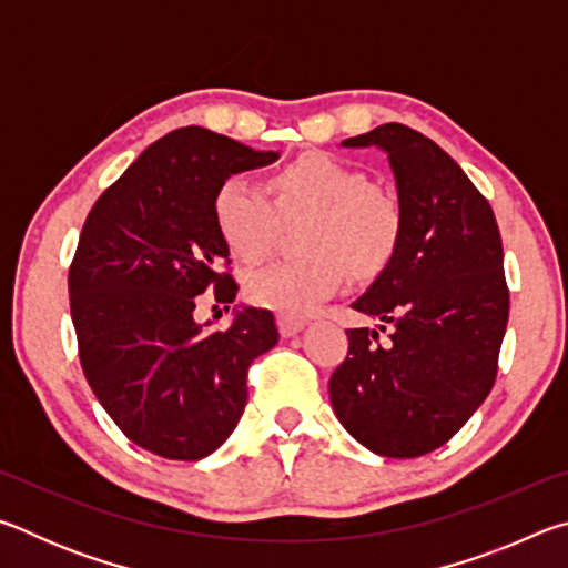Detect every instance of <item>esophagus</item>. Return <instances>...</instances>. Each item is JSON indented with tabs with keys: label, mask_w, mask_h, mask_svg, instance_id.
<instances>
[{
	"label": "esophagus",
	"mask_w": 568,
	"mask_h": 568,
	"mask_svg": "<svg viewBox=\"0 0 568 568\" xmlns=\"http://www.w3.org/2000/svg\"><path fill=\"white\" fill-rule=\"evenodd\" d=\"M303 318H293V315H277V331H281L283 338H291V335H297L305 328Z\"/></svg>",
	"instance_id": "esophagus-1"
}]
</instances>
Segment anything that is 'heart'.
Listing matches in <instances>:
<instances>
[{
  "instance_id": "obj_1",
  "label": "heart",
  "mask_w": 568,
  "mask_h": 568,
  "mask_svg": "<svg viewBox=\"0 0 568 568\" xmlns=\"http://www.w3.org/2000/svg\"><path fill=\"white\" fill-rule=\"evenodd\" d=\"M273 200L245 178H227L213 200L215 225L243 263H261L275 245L281 220L301 223L303 257L247 275L255 305L285 315H307L348 281H373L396 261L403 243V210L386 187L363 170L323 152L287 162L267 180Z\"/></svg>"
}]
</instances>
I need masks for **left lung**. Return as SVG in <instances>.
I'll return each instance as SVG.
<instances>
[{"mask_svg":"<svg viewBox=\"0 0 568 568\" xmlns=\"http://www.w3.org/2000/svg\"><path fill=\"white\" fill-rule=\"evenodd\" d=\"M343 145L388 155L403 243L353 303L378 325L345 331L331 403L373 454L416 458L454 438L494 388L508 323L501 233L488 200L426 134L388 122Z\"/></svg>","mask_w":568,"mask_h":568,"instance_id":"obj_1","label":"left lung"}]
</instances>
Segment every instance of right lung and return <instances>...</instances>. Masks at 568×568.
I'll use <instances>...</instances> for the list:
<instances>
[{
	"label": "right lung",
	"instance_id": "add662e5",
	"mask_svg": "<svg viewBox=\"0 0 568 568\" xmlns=\"http://www.w3.org/2000/svg\"><path fill=\"white\" fill-rule=\"evenodd\" d=\"M275 160L182 128L152 142L84 220L70 265L80 363L108 416L150 454L200 460L223 446L245 410L250 363L277 343L263 307H240L227 331L195 321L197 295L237 293L215 192Z\"/></svg>",
	"mask_w": 568,
	"mask_h": 568
}]
</instances>
